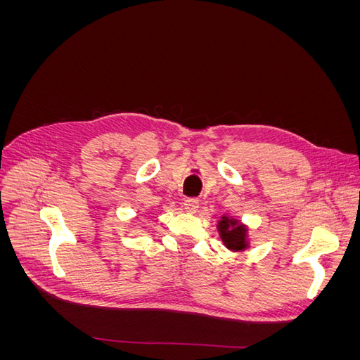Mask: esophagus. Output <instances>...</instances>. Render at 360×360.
Returning a JSON list of instances; mask_svg holds the SVG:
<instances>
[{
    "label": "esophagus",
    "mask_w": 360,
    "mask_h": 360,
    "mask_svg": "<svg viewBox=\"0 0 360 360\" xmlns=\"http://www.w3.org/2000/svg\"><path fill=\"white\" fill-rule=\"evenodd\" d=\"M198 207H200L198 198H188V200H184V209H186L188 212L195 213V212L198 210Z\"/></svg>",
    "instance_id": "esophagus-1"
}]
</instances>
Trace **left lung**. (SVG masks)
Returning a JSON list of instances; mask_svg holds the SVG:
<instances>
[{"mask_svg":"<svg viewBox=\"0 0 360 360\" xmlns=\"http://www.w3.org/2000/svg\"><path fill=\"white\" fill-rule=\"evenodd\" d=\"M219 231L226 248L233 250H242L246 248V228L242 224L224 216V219L219 222Z\"/></svg>","mask_w":360,"mask_h":360,"instance_id":"1","label":"left lung"}]
</instances>
